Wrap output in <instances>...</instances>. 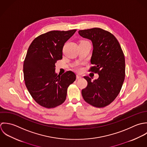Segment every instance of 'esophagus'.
<instances>
[{"instance_id":"1","label":"esophagus","mask_w":147,"mask_h":147,"mask_svg":"<svg viewBox=\"0 0 147 147\" xmlns=\"http://www.w3.org/2000/svg\"><path fill=\"white\" fill-rule=\"evenodd\" d=\"M76 78H77V80H79V79L82 78V77H81V76H80V75H77Z\"/></svg>"}]
</instances>
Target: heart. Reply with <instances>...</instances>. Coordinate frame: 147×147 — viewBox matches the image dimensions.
<instances>
[{
	"label": "heart",
	"instance_id": "1",
	"mask_svg": "<svg viewBox=\"0 0 147 147\" xmlns=\"http://www.w3.org/2000/svg\"><path fill=\"white\" fill-rule=\"evenodd\" d=\"M75 69H76L77 71H80L82 70V68H81L80 66H76Z\"/></svg>",
	"mask_w": 147,
	"mask_h": 147
}]
</instances>
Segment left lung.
I'll list each match as a JSON object with an SVG mask.
<instances>
[{"label":"left lung","instance_id":"1","mask_svg":"<svg viewBox=\"0 0 147 147\" xmlns=\"http://www.w3.org/2000/svg\"><path fill=\"white\" fill-rule=\"evenodd\" d=\"M79 34L91 41L93 46L89 71L98 73L99 78L91 81L84 78L88 86L82 90L84 100L91 106L104 107L117 98L125 78V58L116 37L99 28L80 30Z\"/></svg>","mask_w":147,"mask_h":147}]
</instances>
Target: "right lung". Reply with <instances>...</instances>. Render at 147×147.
Wrapping results in <instances>:
<instances>
[{"instance_id":"right-lung-1","label":"right lung","mask_w":147,"mask_h":147,"mask_svg":"<svg viewBox=\"0 0 147 147\" xmlns=\"http://www.w3.org/2000/svg\"><path fill=\"white\" fill-rule=\"evenodd\" d=\"M76 30L47 32L35 38L28 48L23 64L25 84L33 99L44 107L51 109L62 104L67 88L76 79L71 71L62 76L55 72V63L62 59L65 43Z\"/></svg>"}]
</instances>
